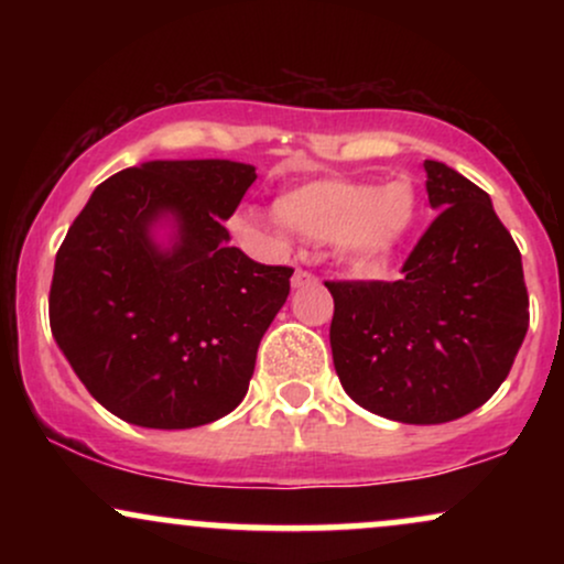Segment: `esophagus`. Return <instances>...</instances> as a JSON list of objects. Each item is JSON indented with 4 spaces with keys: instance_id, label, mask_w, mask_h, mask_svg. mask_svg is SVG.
Returning <instances> with one entry per match:
<instances>
[{
    "instance_id": "esophagus-1",
    "label": "esophagus",
    "mask_w": 564,
    "mask_h": 564,
    "mask_svg": "<svg viewBox=\"0 0 564 564\" xmlns=\"http://www.w3.org/2000/svg\"><path fill=\"white\" fill-rule=\"evenodd\" d=\"M318 278L313 273H307V270H294V275H291V286L294 289H302V286H310V283H315Z\"/></svg>"
}]
</instances>
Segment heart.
Wrapping results in <instances>:
<instances>
[{
  "instance_id": "heart-1",
  "label": "heart",
  "mask_w": 564,
  "mask_h": 564,
  "mask_svg": "<svg viewBox=\"0 0 564 564\" xmlns=\"http://www.w3.org/2000/svg\"><path fill=\"white\" fill-rule=\"evenodd\" d=\"M275 215L310 241H334L358 268H379L408 241L419 206L403 180L377 187L347 177H315L283 191L275 198ZM241 225L249 232L281 238V225L257 212H246Z\"/></svg>"
}]
</instances>
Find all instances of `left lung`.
<instances>
[{"label":"left lung","instance_id":"left-lung-1","mask_svg":"<svg viewBox=\"0 0 564 564\" xmlns=\"http://www.w3.org/2000/svg\"><path fill=\"white\" fill-rule=\"evenodd\" d=\"M440 215L400 281H328L332 355L349 398L403 424H445L480 408L509 377L528 334V289L514 238L490 196L424 161Z\"/></svg>","mask_w":564,"mask_h":564}]
</instances>
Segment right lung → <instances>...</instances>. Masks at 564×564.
<instances>
[{
  "instance_id": "right-lung-1",
  "label": "right lung",
  "mask_w": 564,
  "mask_h": 564,
  "mask_svg": "<svg viewBox=\"0 0 564 564\" xmlns=\"http://www.w3.org/2000/svg\"><path fill=\"white\" fill-rule=\"evenodd\" d=\"M254 180L241 161H145L97 185L68 228L50 328L113 416L191 430L243 400L294 273L230 246L223 219ZM161 227L166 245L155 238Z\"/></svg>"
}]
</instances>
